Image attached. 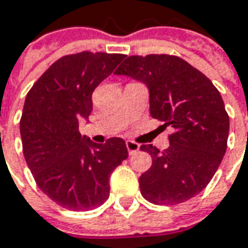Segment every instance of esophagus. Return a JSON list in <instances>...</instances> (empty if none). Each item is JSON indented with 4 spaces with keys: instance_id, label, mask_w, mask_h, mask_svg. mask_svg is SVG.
<instances>
[{
    "instance_id": "esophagus-1",
    "label": "esophagus",
    "mask_w": 248,
    "mask_h": 248,
    "mask_svg": "<svg viewBox=\"0 0 248 248\" xmlns=\"http://www.w3.org/2000/svg\"><path fill=\"white\" fill-rule=\"evenodd\" d=\"M126 148H127V151H129V154L132 155V154H136L137 151L140 150V145H139L136 141L127 140L126 141Z\"/></svg>"
}]
</instances>
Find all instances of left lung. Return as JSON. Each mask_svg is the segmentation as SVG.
<instances>
[{
  "instance_id": "obj_1",
  "label": "left lung",
  "mask_w": 248,
  "mask_h": 248,
  "mask_svg": "<svg viewBox=\"0 0 248 248\" xmlns=\"http://www.w3.org/2000/svg\"><path fill=\"white\" fill-rule=\"evenodd\" d=\"M115 74L150 89L151 116L171 126L169 148L142 144L152 166L139 178L141 195L154 204H178L201 193L224 158L229 116L209 78L173 55L129 56Z\"/></svg>"
}]
</instances>
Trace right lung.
I'll list each match as a JSON object with an SVG mask.
<instances>
[{
	"instance_id": "right-lung-1",
	"label": "right lung",
	"mask_w": 248,
	"mask_h": 248,
	"mask_svg": "<svg viewBox=\"0 0 248 248\" xmlns=\"http://www.w3.org/2000/svg\"><path fill=\"white\" fill-rule=\"evenodd\" d=\"M124 57L88 50L63 56L27 93L20 118L23 155L39 189L64 209L103 204L109 175L129 155L119 137L94 144L79 133V121L93 109V90Z\"/></svg>"
}]
</instances>
